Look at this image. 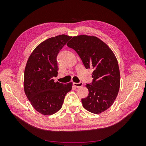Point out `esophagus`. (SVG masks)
Masks as SVG:
<instances>
[{
  "instance_id": "obj_1",
  "label": "esophagus",
  "mask_w": 146,
  "mask_h": 146,
  "mask_svg": "<svg viewBox=\"0 0 146 146\" xmlns=\"http://www.w3.org/2000/svg\"><path fill=\"white\" fill-rule=\"evenodd\" d=\"M73 85L76 87V88H80L82 87L83 85V83L82 82H79V83H73Z\"/></svg>"
}]
</instances>
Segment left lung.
<instances>
[{
  "instance_id": "obj_1",
  "label": "left lung",
  "mask_w": 146,
  "mask_h": 146,
  "mask_svg": "<svg viewBox=\"0 0 146 146\" xmlns=\"http://www.w3.org/2000/svg\"><path fill=\"white\" fill-rule=\"evenodd\" d=\"M67 46L76 51L86 69H92V82L86 84L87 98L82 99L88 111L99 114L115 100L120 87V72L114 53L98 38L87 35L74 36Z\"/></svg>"
}]
</instances>
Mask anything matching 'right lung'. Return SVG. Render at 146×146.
Masks as SVG:
<instances>
[{
  "label": "right lung",
  "mask_w": 146,
  "mask_h": 146,
  "mask_svg": "<svg viewBox=\"0 0 146 146\" xmlns=\"http://www.w3.org/2000/svg\"><path fill=\"white\" fill-rule=\"evenodd\" d=\"M61 35L48 38L35 48L30 55L24 71V88L33 107L43 115H51L60 110L72 83L55 82L60 50L71 38Z\"/></svg>",
  "instance_id": "right-lung-1"
}]
</instances>
